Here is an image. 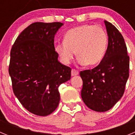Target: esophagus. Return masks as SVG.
Returning a JSON list of instances; mask_svg holds the SVG:
<instances>
[{
  "mask_svg": "<svg viewBox=\"0 0 135 135\" xmlns=\"http://www.w3.org/2000/svg\"><path fill=\"white\" fill-rule=\"evenodd\" d=\"M78 74H79V72H78V70H75V69H72V70H71V76H76V75H78Z\"/></svg>",
  "mask_w": 135,
  "mask_h": 135,
  "instance_id": "1",
  "label": "esophagus"
}]
</instances>
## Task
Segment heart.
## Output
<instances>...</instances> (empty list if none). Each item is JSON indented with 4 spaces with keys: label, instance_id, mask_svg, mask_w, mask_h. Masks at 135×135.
Here are the masks:
<instances>
[{
    "label": "heart",
    "instance_id": "b5f03b06",
    "mask_svg": "<svg viewBox=\"0 0 135 135\" xmlns=\"http://www.w3.org/2000/svg\"><path fill=\"white\" fill-rule=\"evenodd\" d=\"M108 44V34L103 27L85 24L68 31L64 43L58 44L55 50L64 64H70L76 52L80 64L94 66L104 58Z\"/></svg>",
    "mask_w": 135,
    "mask_h": 135
}]
</instances>
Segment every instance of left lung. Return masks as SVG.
Returning a JSON list of instances; mask_svg holds the SVG:
<instances>
[{"instance_id":"8db88e82","label":"left lung","mask_w":135,"mask_h":135,"mask_svg":"<svg viewBox=\"0 0 135 135\" xmlns=\"http://www.w3.org/2000/svg\"><path fill=\"white\" fill-rule=\"evenodd\" d=\"M104 22L108 35L104 58L93 69L80 72L82 100L88 108L99 112L108 111L121 99L129 76V56L124 39L112 23Z\"/></svg>"}]
</instances>
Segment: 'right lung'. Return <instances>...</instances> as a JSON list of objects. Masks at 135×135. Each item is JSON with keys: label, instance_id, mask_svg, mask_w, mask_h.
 <instances>
[{"label": "right lung", "instance_id": "obj_1", "mask_svg": "<svg viewBox=\"0 0 135 135\" xmlns=\"http://www.w3.org/2000/svg\"><path fill=\"white\" fill-rule=\"evenodd\" d=\"M61 22H35L22 31L11 50L9 73L21 105L40 116L53 113L60 101L59 86L71 78V69L58 61L55 35Z\"/></svg>", "mask_w": 135, "mask_h": 135}]
</instances>
